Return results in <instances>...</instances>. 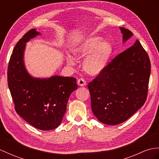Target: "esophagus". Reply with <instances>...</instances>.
Returning a JSON list of instances; mask_svg holds the SVG:
<instances>
[{
  "label": "esophagus",
  "instance_id": "esophagus-1",
  "mask_svg": "<svg viewBox=\"0 0 159 159\" xmlns=\"http://www.w3.org/2000/svg\"><path fill=\"white\" fill-rule=\"evenodd\" d=\"M77 84H78L80 86H84L86 84V81H85L83 78H80L78 80H77Z\"/></svg>",
  "mask_w": 159,
  "mask_h": 159
}]
</instances>
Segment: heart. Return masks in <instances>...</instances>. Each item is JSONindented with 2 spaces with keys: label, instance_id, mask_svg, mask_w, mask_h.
Masks as SVG:
<instances>
[{
  "label": "heart",
  "instance_id": "1",
  "mask_svg": "<svg viewBox=\"0 0 159 159\" xmlns=\"http://www.w3.org/2000/svg\"><path fill=\"white\" fill-rule=\"evenodd\" d=\"M102 40V37L92 36L80 42L72 48L73 55L78 59L87 57L83 63V69L88 74H99L109 63L113 48L110 42ZM67 62L73 65L75 63L74 58L68 55Z\"/></svg>",
  "mask_w": 159,
  "mask_h": 159
}]
</instances>
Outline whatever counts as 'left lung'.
I'll return each mask as SVG.
<instances>
[{
    "mask_svg": "<svg viewBox=\"0 0 159 159\" xmlns=\"http://www.w3.org/2000/svg\"><path fill=\"white\" fill-rule=\"evenodd\" d=\"M120 30L123 42L133 36L129 30ZM150 67L148 54L137 40L88 84L92 111L98 121L107 125L119 124L144 105Z\"/></svg>",
    "mask_w": 159,
    "mask_h": 159,
    "instance_id": "1",
    "label": "left lung"
}]
</instances>
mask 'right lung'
<instances>
[{"label": "right lung", "instance_id": "obj_1", "mask_svg": "<svg viewBox=\"0 0 159 159\" xmlns=\"http://www.w3.org/2000/svg\"><path fill=\"white\" fill-rule=\"evenodd\" d=\"M39 34L30 30L19 40L10 57L7 81L17 113L36 128L50 130L60 125L77 84L75 77L55 75L40 79L28 73L24 63L25 43Z\"/></svg>", "mask_w": 159, "mask_h": 159}]
</instances>
